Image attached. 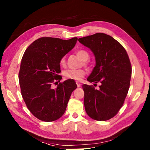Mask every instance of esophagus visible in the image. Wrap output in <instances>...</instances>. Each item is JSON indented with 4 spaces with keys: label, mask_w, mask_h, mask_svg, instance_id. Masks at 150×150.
Masks as SVG:
<instances>
[{
    "label": "esophagus",
    "mask_w": 150,
    "mask_h": 150,
    "mask_svg": "<svg viewBox=\"0 0 150 150\" xmlns=\"http://www.w3.org/2000/svg\"><path fill=\"white\" fill-rule=\"evenodd\" d=\"M76 84H77V87L78 88H79V87H81V83H79V82H76Z\"/></svg>",
    "instance_id": "34e87169"
}]
</instances>
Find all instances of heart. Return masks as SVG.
<instances>
[{"label": "heart", "mask_w": 150, "mask_h": 150, "mask_svg": "<svg viewBox=\"0 0 150 150\" xmlns=\"http://www.w3.org/2000/svg\"><path fill=\"white\" fill-rule=\"evenodd\" d=\"M77 55L78 57L83 60L84 64L88 65V62L86 61L90 58V54L85 50H79L77 52ZM60 65L61 66H64L66 65V57L64 56L60 59ZM86 75L85 70L80 69H67L64 71L63 75L66 79L74 81H81Z\"/></svg>", "instance_id": "b5f03b06"}]
</instances>
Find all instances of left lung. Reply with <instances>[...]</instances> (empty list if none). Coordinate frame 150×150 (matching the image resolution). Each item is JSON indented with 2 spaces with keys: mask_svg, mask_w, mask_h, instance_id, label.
<instances>
[{
  "mask_svg": "<svg viewBox=\"0 0 150 150\" xmlns=\"http://www.w3.org/2000/svg\"><path fill=\"white\" fill-rule=\"evenodd\" d=\"M79 41L92 51L96 60L87 80L101 84L98 90L92 85H82L85 110L94 120H109L119 112L129 90L132 65L128 55L117 40L105 33L80 38Z\"/></svg>",
  "mask_w": 150,
  "mask_h": 150,
  "instance_id": "8db88e82",
  "label": "left lung"
}]
</instances>
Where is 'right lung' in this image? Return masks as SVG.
I'll list each match as a JSON object with an SVG mask.
<instances>
[{
    "label": "right lung",
    "mask_w": 150,
    "mask_h": 150,
    "mask_svg": "<svg viewBox=\"0 0 150 150\" xmlns=\"http://www.w3.org/2000/svg\"><path fill=\"white\" fill-rule=\"evenodd\" d=\"M77 37L69 40L41 37L28 47L21 60L18 73L22 98L30 112L38 119L52 122L64 113L73 90L77 88L73 81L62 79L60 59L72 50Z\"/></svg>",
    "instance_id": "add662e5"
}]
</instances>
